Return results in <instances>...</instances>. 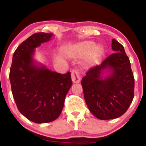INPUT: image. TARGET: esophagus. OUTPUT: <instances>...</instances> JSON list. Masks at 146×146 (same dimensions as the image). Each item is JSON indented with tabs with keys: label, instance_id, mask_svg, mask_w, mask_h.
Returning <instances> with one entry per match:
<instances>
[{
	"label": "esophagus",
	"instance_id": "34e87169",
	"mask_svg": "<svg viewBox=\"0 0 146 146\" xmlns=\"http://www.w3.org/2000/svg\"><path fill=\"white\" fill-rule=\"evenodd\" d=\"M71 79L72 81L74 83H77V82H80V75L79 73L78 70L76 69H73L71 71Z\"/></svg>",
	"mask_w": 146,
	"mask_h": 146
}]
</instances>
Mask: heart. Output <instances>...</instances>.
Segmentation results:
<instances>
[{"label":"heart","instance_id":"1","mask_svg":"<svg viewBox=\"0 0 146 146\" xmlns=\"http://www.w3.org/2000/svg\"><path fill=\"white\" fill-rule=\"evenodd\" d=\"M104 49L100 45L95 46V43L91 41H85L75 44L68 48L67 53L73 58H81L87 55L85 64L92 66L96 64L102 56Z\"/></svg>","mask_w":146,"mask_h":146}]
</instances>
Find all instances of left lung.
Segmentation results:
<instances>
[{"mask_svg":"<svg viewBox=\"0 0 146 146\" xmlns=\"http://www.w3.org/2000/svg\"><path fill=\"white\" fill-rule=\"evenodd\" d=\"M111 48L115 52L101 65L90 68L81 80L87 106L101 120L123 115L134 97V78L124 48L113 39ZM107 68L112 73L107 77H102L103 70Z\"/></svg>","mask_w":146,"mask_h":146,"instance_id":"8db88e82","label":"left lung"}]
</instances>
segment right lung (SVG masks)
I'll use <instances>...</instances> for the list:
<instances>
[{"label":"right lung","mask_w":146,"mask_h":146,"mask_svg":"<svg viewBox=\"0 0 146 146\" xmlns=\"http://www.w3.org/2000/svg\"><path fill=\"white\" fill-rule=\"evenodd\" d=\"M51 33L32 35L15 51L10 70L13 96L17 109L29 120L48 123L59 117L72 85L70 73L61 74L35 65L34 48L51 39Z\"/></svg>","instance_id":"1"}]
</instances>
